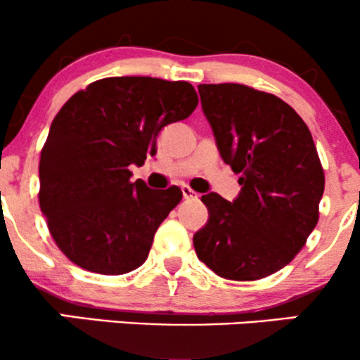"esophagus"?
Segmentation results:
<instances>
[{
	"label": "esophagus",
	"instance_id": "1",
	"mask_svg": "<svg viewBox=\"0 0 360 360\" xmlns=\"http://www.w3.org/2000/svg\"><path fill=\"white\" fill-rule=\"evenodd\" d=\"M181 191H183V196L186 200H198V193L194 191V189L189 188V186H183L181 188Z\"/></svg>",
	"mask_w": 360,
	"mask_h": 360
}]
</instances>
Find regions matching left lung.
Instances as JSON below:
<instances>
[{
    "mask_svg": "<svg viewBox=\"0 0 360 360\" xmlns=\"http://www.w3.org/2000/svg\"><path fill=\"white\" fill-rule=\"evenodd\" d=\"M218 152L240 172L235 200L201 196L208 223L198 259L225 279L255 281L288 266L318 223L325 174L307 123L274 94L243 84H200Z\"/></svg>",
    "mask_w": 360,
    "mask_h": 360,
    "instance_id": "1",
    "label": "left lung"
}]
</instances>
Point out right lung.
<instances>
[{"label":"right lung","instance_id":"obj_1","mask_svg":"<svg viewBox=\"0 0 360 360\" xmlns=\"http://www.w3.org/2000/svg\"><path fill=\"white\" fill-rule=\"evenodd\" d=\"M198 94L186 81L125 76L94 81L62 106L40 152V210L57 247L82 269L118 276L146 262L154 235L183 193L131 183L169 123Z\"/></svg>","mask_w":360,"mask_h":360}]
</instances>
